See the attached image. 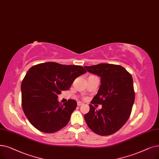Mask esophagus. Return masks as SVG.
Instances as JSON below:
<instances>
[{"label":"esophagus","mask_w":159,"mask_h":159,"mask_svg":"<svg viewBox=\"0 0 159 159\" xmlns=\"http://www.w3.org/2000/svg\"><path fill=\"white\" fill-rule=\"evenodd\" d=\"M83 105V103H82V102H80V101H79V102H77V105H78V106H81V105Z\"/></svg>","instance_id":"34e87169"}]
</instances>
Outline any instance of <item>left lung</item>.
<instances>
[{"label":"left lung","instance_id":"obj_1","mask_svg":"<svg viewBox=\"0 0 159 159\" xmlns=\"http://www.w3.org/2000/svg\"><path fill=\"white\" fill-rule=\"evenodd\" d=\"M84 67L101 78L98 94L91 103L102 107L98 110L89 105L84 120L97 134L111 135L124 125L132 111L135 98L132 76L120 65L99 64Z\"/></svg>","mask_w":159,"mask_h":159}]
</instances>
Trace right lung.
<instances>
[{"instance_id":"obj_1","label":"right lung","mask_w":159,"mask_h":159,"mask_svg":"<svg viewBox=\"0 0 159 159\" xmlns=\"http://www.w3.org/2000/svg\"><path fill=\"white\" fill-rule=\"evenodd\" d=\"M86 72L80 66L56 62L41 63L29 69L21 83L22 107L34 127L53 133L67 125L77 103L69 99L61 104L58 95L68 90L75 79Z\"/></svg>"}]
</instances>
